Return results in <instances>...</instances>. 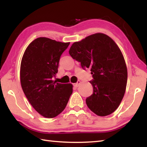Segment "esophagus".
<instances>
[{
  "label": "esophagus",
  "mask_w": 147,
  "mask_h": 147,
  "mask_svg": "<svg viewBox=\"0 0 147 147\" xmlns=\"http://www.w3.org/2000/svg\"><path fill=\"white\" fill-rule=\"evenodd\" d=\"M80 84H81V82H80V81H78L77 83L74 84V86H75V87H78V86L80 85Z\"/></svg>",
  "instance_id": "1"
}]
</instances>
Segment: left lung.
Here are the masks:
<instances>
[{
    "label": "left lung",
    "mask_w": 147,
    "mask_h": 147,
    "mask_svg": "<svg viewBox=\"0 0 147 147\" xmlns=\"http://www.w3.org/2000/svg\"><path fill=\"white\" fill-rule=\"evenodd\" d=\"M69 52L84 69L90 68L93 92L86 99L88 107L99 116L114 112L125 93L127 79L126 62L116 43L105 34L96 33L74 42Z\"/></svg>",
    "instance_id": "obj_1"
}]
</instances>
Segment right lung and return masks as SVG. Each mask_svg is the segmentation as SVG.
I'll return each mask as SVG.
<instances>
[{"mask_svg":"<svg viewBox=\"0 0 147 147\" xmlns=\"http://www.w3.org/2000/svg\"><path fill=\"white\" fill-rule=\"evenodd\" d=\"M69 43L40 37L28 45L22 58V89L33 107L45 117L61 114L73 93L71 83L52 81L58 72L61 56Z\"/></svg>","mask_w":147,"mask_h":147,"instance_id":"add662e5","label":"right lung"}]
</instances>
